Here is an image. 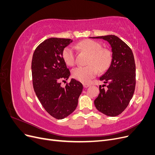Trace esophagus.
<instances>
[{
  "label": "esophagus",
  "instance_id": "obj_1",
  "mask_svg": "<svg viewBox=\"0 0 155 155\" xmlns=\"http://www.w3.org/2000/svg\"><path fill=\"white\" fill-rule=\"evenodd\" d=\"M83 86H84V87H85V88H88V87H90V86H91V85H90V84L84 83V84H83Z\"/></svg>",
  "mask_w": 155,
  "mask_h": 155
}]
</instances>
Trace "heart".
Segmentation results:
<instances>
[{
	"label": "heart",
	"mask_w": 155,
	"mask_h": 155,
	"mask_svg": "<svg viewBox=\"0 0 155 155\" xmlns=\"http://www.w3.org/2000/svg\"><path fill=\"white\" fill-rule=\"evenodd\" d=\"M76 47L89 54L87 64L85 67H78L73 69L72 76L77 80L84 83H88L96 76L98 70L104 72L109 67L112 61V54L106 48H102V46L97 42L87 39L79 42ZM62 57L67 64L72 66L76 62V54L71 46L64 48Z\"/></svg>",
	"instance_id": "heart-1"
}]
</instances>
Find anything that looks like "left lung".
I'll return each mask as SVG.
<instances>
[{"mask_svg":"<svg viewBox=\"0 0 155 155\" xmlns=\"http://www.w3.org/2000/svg\"><path fill=\"white\" fill-rule=\"evenodd\" d=\"M91 38L109 42L112 52L110 67L100 78V81L108 83L107 89L100 86V94L94 100V105L103 114L116 116L126 109L134 94L136 85L134 55L129 46L116 35Z\"/></svg>","mask_w":155,"mask_h":155,"instance_id":"left-lung-1","label":"left lung"}]
</instances>
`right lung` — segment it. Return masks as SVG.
Returning <instances> with one entry per match:
<instances>
[{
    "instance_id": "obj_1",
    "label": "right lung",
    "mask_w": 155,
    "mask_h": 155,
    "mask_svg": "<svg viewBox=\"0 0 155 155\" xmlns=\"http://www.w3.org/2000/svg\"><path fill=\"white\" fill-rule=\"evenodd\" d=\"M73 41L51 37L36 48L33 54L31 73L33 86L37 97L46 112L54 118L61 120L75 110L83 85L72 79L65 87L70 72L62 57L64 48Z\"/></svg>"
}]
</instances>
